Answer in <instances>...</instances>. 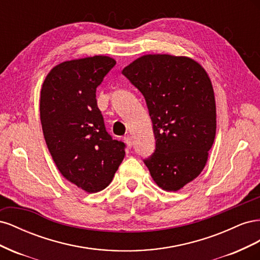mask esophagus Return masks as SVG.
I'll return each mask as SVG.
<instances>
[{
    "mask_svg": "<svg viewBox=\"0 0 260 260\" xmlns=\"http://www.w3.org/2000/svg\"><path fill=\"white\" fill-rule=\"evenodd\" d=\"M123 140H124V142L127 143L128 147H132V145H133V141H132V138H131L130 136H125Z\"/></svg>",
    "mask_w": 260,
    "mask_h": 260,
    "instance_id": "obj_1",
    "label": "esophagus"
}]
</instances>
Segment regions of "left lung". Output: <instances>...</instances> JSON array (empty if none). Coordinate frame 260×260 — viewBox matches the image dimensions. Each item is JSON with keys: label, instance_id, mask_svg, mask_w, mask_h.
<instances>
[{"label": "left lung", "instance_id": "1", "mask_svg": "<svg viewBox=\"0 0 260 260\" xmlns=\"http://www.w3.org/2000/svg\"><path fill=\"white\" fill-rule=\"evenodd\" d=\"M122 75L143 94L155 136L144 159L156 184L178 191L205 167L216 136V102L207 73L185 56L148 54Z\"/></svg>", "mask_w": 260, "mask_h": 260}]
</instances>
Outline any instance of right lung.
Wrapping results in <instances>:
<instances>
[{
  "instance_id": "1",
  "label": "right lung",
  "mask_w": 260,
  "mask_h": 260,
  "mask_svg": "<svg viewBox=\"0 0 260 260\" xmlns=\"http://www.w3.org/2000/svg\"><path fill=\"white\" fill-rule=\"evenodd\" d=\"M115 65L103 55L60 62L41 89L40 118L52 158L88 193L108 186L125 154V144L106 131L96 102V88Z\"/></svg>"
}]
</instances>
